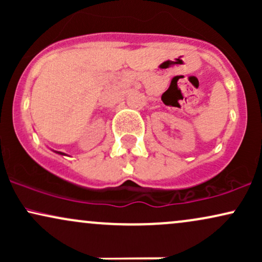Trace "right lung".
<instances>
[{
    "label": "right lung",
    "instance_id": "obj_1",
    "mask_svg": "<svg viewBox=\"0 0 262 262\" xmlns=\"http://www.w3.org/2000/svg\"><path fill=\"white\" fill-rule=\"evenodd\" d=\"M56 152H58V154H60V155H65L64 152H60V151H56Z\"/></svg>",
    "mask_w": 262,
    "mask_h": 262
}]
</instances>
